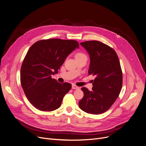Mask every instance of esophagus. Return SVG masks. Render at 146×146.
I'll list each match as a JSON object with an SVG mask.
<instances>
[{"label": "esophagus", "mask_w": 146, "mask_h": 146, "mask_svg": "<svg viewBox=\"0 0 146 146\" xmlns=\"http://www.w3.org/2000/svg\"><path fill=\"white\" fill-rule=\"evenodd\" d=\"M72 89H79V88L78 86H76L75 85H72Z\"/></svg>", "instance_id": "1"}]
</instances>
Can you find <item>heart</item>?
I'll list each match as a JSON object with an SVG mask.
<instances>
[{
	"instance_id": "heart-1",
	"label": "heart",
	"mask_w": 146,
	"mask_h": 146,
	"mask_svg": "<svg viewBox=\"0 0 146 146\" xmlns=\"http://www.w3.org/2000/svg\"><path fill=\"white\" fill-rule=\"evenodd\" d=\"M83 56H86V55L85 54L83 53V52H78L77 54H76L75 57H76V58H78V57H83Z\"/></svg>"
}]
</instances>
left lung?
I'll use <instances>...</instances> for the list:
<instances>
[{
    "label": "left lung",
    "instance_id": "8db88e82",
    "mask_svg": "<svg viewBox=\"0 0 146 146\" xmlns=\"http://www.w3.org/2000/svg\"><path fill=\"white\" fill-rule=\"evenodd\" d=\"M89 54V75L95 76L92 90L82 88L84 96L79 108L91 114L108 110L119 96L122 85V72L117 53L108 45L98 41L80 43Z\"/></svg>",
    "mask_w": 146,
    "mask_h": 146
}]
</instances>
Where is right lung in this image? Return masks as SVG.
Listing matches in <instances>:
<instances>
[{
    "mask_svg": "<svg viewBox=\"0 0 146 146\" xmlns=\"http://www.w3.org/2000/svg\"><path fill=\"white\" fill-rule=\"evenodd\" d=\"M79 47L77 41L51 38L38 41L29 48L21 66L20 78L27 98L35 108L52 111L61 106L72 85L58 83L51 74L58 73L69 54Z\"/></svg>",
    "mask_w": 146,
    "mask_h": 146,
    "instance_id": "1",
    "label": "right lung"
}]
</instances>
